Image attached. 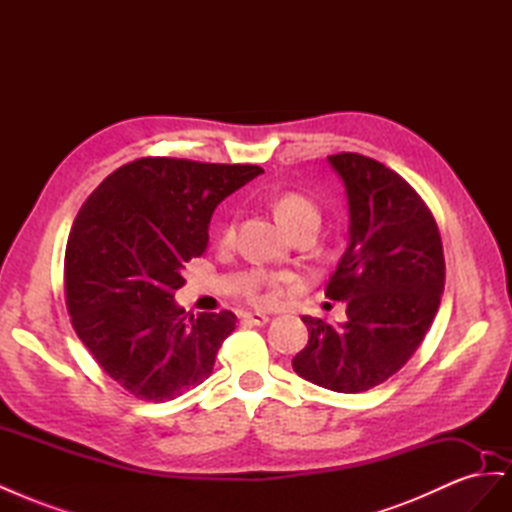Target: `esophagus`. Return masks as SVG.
<instances>
[{
	"label": "esophagus",
	"mask_w": 512,
	"mask_h": 512,
	"mask_svg": "<svg viewBox=\"0 0 512 512\" xmlns=\"http://www.w3.org/2000/svg\"><path fill=\"white\" fill-rule=\"evenodd\" d=\"M271 318L267 314H258V312H245L243 314V322L245 324H254V327H262V324H267Z\"/></svg>",
	"instance_id": "34e87169"
}]
</instances>
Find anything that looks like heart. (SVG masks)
<instances>
[{
    "mask_svg": "<svg viewBox=\"0 0 512 512\" xmlns=\"http://www.w3.org/2000/svg\"><path fill=\"white\" fill-rule=\"evenodd\" d=\"M275 213H277V218H280L290 230L297 228L303 222H320V209L316 207L314 200H309L307 196L297 194V192H286L277 198ZM224 235H226V239H232L235 237V228L228 226ZM260 284L262 282H258L252 288V297L256 301H265V294H260Z\"/></svg>",
    "mask_w": 512,
    "mask_h": 512,
    "instance_id": "1",
    "label": "heart"
}]
</instances>
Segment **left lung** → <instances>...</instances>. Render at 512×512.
<instances>
[{
	"mask_svg": "<svg viewBox=\"0 0 512 512\" xmlns=\"http://www.w3.org/2000/svg\"><path fill=\"white\" fill-rule=\"evenodd\" d=\"M327 162L348 200L346 252L327 286L346 303V322L303 316L309 342L292 369L322 389L361 393L421 346L444 292V254L433 215L391 168L359 153Z\"/></svg>",
	"mask_w": 512,
	"mask_h": 512,
	"instance_id": "left-lung-1",
	"label": "left lung"
}]
</instances>
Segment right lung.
<instances>
[{
    "label": "right lung",
    "mask_w": 512,
    "mask_h": 512,
    "mask_svg": "<svg viewBox=\"0 0 512 512\" xmlns=\"http://www.w3.org/2000/svg\"><path fill=\"white\" fill-rule=\"evenodd\" d=\"M260 173L143 158L108 175L76 215L64 271L72 327L134 397L175 399L211 376L237 316H188L175 290L185 262L207 250L215 207Z\"/></svg>",
    "instance_id": "obj_1"
}]
</instances>
